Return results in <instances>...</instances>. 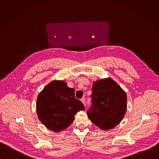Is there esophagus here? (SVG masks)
<instances>
[{
  "label": "esophagus",
  "mask_w": 159,
  "mask_h": 159,
  "mask_svg": "<svg viewBox=\"0 0 159 159\" xmlns=\"http://www.w3.org/2000/svg\"><path fill=\"white\" fill-rule=\"evenodd\" d=\"M81 101L83 103V104H84V105H86V102H85V98H84V97H83L82 98H81Z\"/></svg>",
  "instance_id": "1"
}]
</instances>
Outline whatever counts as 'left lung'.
<instances>
[{
  "label": "left lung",
  "instance_id": "obj_1",
  "mask_svg": "<svg viewBox=\"0 0 159 159\" xmlns=\"http://www.w3.org/2000/svg\"><path fill=\"white\" fill-rule=\"evenodd\" d=\"M91 105L88 116L91 122L103 130L114 128L122 120L127 111V95L111 78L94 82Z\"/></svg>",
  "mask_w": 159,
  "mask_h": 159
}]
</instances>
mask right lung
<instances>
[{
    "instance_id": "add662e5",
    "label": "right lung",
    "mask_w": 159,
    "mask_h": 159,
    "mask_svg": "<svg viewBox=\"0 0 159 159\" xmlns=\"http://www.w3.org/2000/svg\"><path fill=\"white\" fill-rule=\"evenodd\" d=\"M83 103L75 97V89L64 81H53L37 97V113L40 120L56 132L65 130L73 122L75 115L84 110Z\"/></svg>"
}]
</instances>
